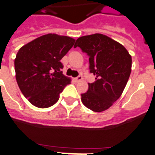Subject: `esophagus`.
I'll list each match as a JSON object with an SVG mask.
<instances>
[{
    "label": "esophagus",
    "instance_id": "34e87169",
    "mask_svg": "<svg viewBox=\"0 0 155 155\" xmlns=\"http://www.w3.org/2000/svg\"><path fill=\"white\" fill-rule=\"evenodd\" d=\"M82 79H83L82 76H81V75H79L78 77H77L76 78H75V81H81L82 80Z\"/></svg>",
    "mask_w": 155,
    "mask_h": 155
}]
</instances>
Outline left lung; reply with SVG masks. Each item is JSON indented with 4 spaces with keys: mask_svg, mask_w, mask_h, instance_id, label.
I'll return each mask as SVG.
<instances>
[{
    "mask_svg": "<svg viewBox=\"0 0 155 155\" xmlns=\"http://www.w3.org/2000/svg\"><path fill=\"white\" fill-rule=\"evenodd\" d=\"M77 47L88 54L90 73L96 76L81 101L93 112L105 111L124 92L131 72V54L117 41L99 33L78 38Z\"/></svg>",
    "mask_w": 155,
    "mask_h": 155,
    "instance_id": "obj_1",
    "label": "left lung"
}]
</instances>
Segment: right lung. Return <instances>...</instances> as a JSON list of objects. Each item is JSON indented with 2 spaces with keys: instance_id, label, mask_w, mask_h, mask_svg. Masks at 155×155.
I'll list each match as a JSON object with an SVG mask.
<instances>
[{
  "instance_id": "1",
  "label": "right lung",
  "mask_w": 155,
  "mask_h": 155,
  "mask_svg": "<svg viewBox=\"0 0 155 155\" xmlns=\"http://www.w3.org/2000/svg\"><path fill=\"white\" fill-rule=\"evenodd\" d=\"M75 39L57 34L38 37L23 46L15 58L18 86L31 104L49 108L59 99V94L71 79L61 71L60 60L74 46Z\"/></svg>"
}]
</instances>
